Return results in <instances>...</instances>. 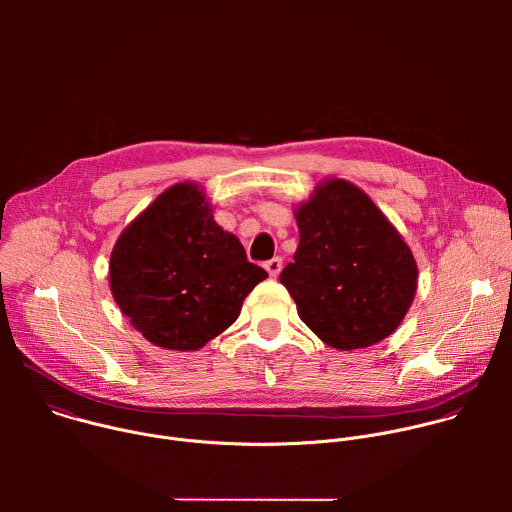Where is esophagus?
I'll return each mask as SVG.
<instances>
[{
    "mask_svg": "<svg viewBox=\"0 0 512 512\" xmlns=\"http://www.w3.org/2000/svg\"><path fill=\"white\" fill-rule=\"evenodd\" d=\"M281 267H283V263H281L279 257H273V259L265 261V269H267V273H269L271 277H277L279 271H281Z\"/></svg>",
    "mask_w": 512,
    "mask_h": 512,
    "instance_id": "obj_1",
    "label": "esophagus"
}]
</instances>
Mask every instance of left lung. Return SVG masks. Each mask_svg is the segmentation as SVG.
Returning <instances> with one entry per match:
<instances>
[{
	"label": "left lung",
	"mask_w": 512,
	"mask_h": 512,
	"mask_svg": "<svg viewBox=\"0 0 512 512\" xmlns=\"http://www.w3.org/2000/svg\"><path fill=\"white\" fill-rule=\"evenodd\" d=\"M294 214L300 245L279 281L302 322L338 350L391 336L415 298L417 263L389 218L340 178L318 184Z\"/></svg>",
	"instance_id": "obj_1"
}]
</instances>
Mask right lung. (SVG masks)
<instances>
[{
	"label": "right lung",
	"mask_w": 512,
	"mask_h": 512,
	"mask_svg": "<svg viewBox=\"0 0 512 512\" xmlns=\"http://www.w3.org/2000/svg\"><path fill=\"white\" fill-rule=\"evenodd\" d=\"M267 277L239 239L214 223L194 182L162 192L119 235L111 294L131 326L156 346L198 350L225 332Z\"/></svg>",
	"instance_id": "add662e5"
}]
</instances>
